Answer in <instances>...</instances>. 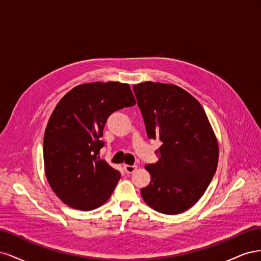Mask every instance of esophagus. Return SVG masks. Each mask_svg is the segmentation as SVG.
Wrapping results in <instances>:
<instances>
[{"instance_id": "1", "label": "esophagus", "mask_w": 261, "mask_h": 261, "mask_svg": "<svg viewBox=\"0 0 261 261\" xmlns=\"http://www.w3.org/2000/svg\"><path fill=\"white\" fill-rule=\"evenodd\" d=\"M137 169L136 165H128V164H124V170L126 173H133Z\"/></svg>"}]
</instances>
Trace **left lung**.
<instances>
[{"label":"left lung","instance_id":"8db88e82","mask_svg":"<svg viewBox=\"0 0 261 261\" xmlns=\"http://www.w3.org/2000/svg\"><path fill=\"white\" fill-rule=\"evenodd\" d=\"M149 139L161 141L159 161L147 164L151 181L141 188L149 207L177 215L198 201L215 175L219 147L201 105L191 93L170 84L133 86Z\"/></svg>","mask_w":261,"mask_h":261}]
</instances>
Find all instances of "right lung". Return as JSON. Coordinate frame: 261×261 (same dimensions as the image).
<instances>
[{"label": "right lung", "instance_id": "1", "mask_svg": "<svg viewBox=\"0 0 261 261\" xmlns=\"http://www.w3.org/2000/svg\"><path fill=\"white\" fill-rule=\"evenodd\" d=\"M135 105L128 84L97 82L75 87L55 107L44 133V171L70 208L93 210L112 195L121 173L100 159V137L110 115Z\"/></svg>", "mask_w": 261, "mask_h": 261}]
</instances>
